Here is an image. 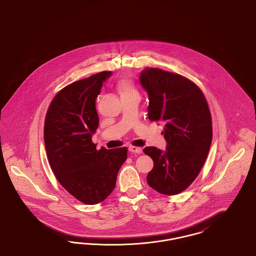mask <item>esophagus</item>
I'll return each instance as SVG.
<instances>
[{
    "instance_id": "esophagus-1",
    "label": "esophagus",
    "mask_w": 256,
    "mask_h": 256,
    "mask_svg": "<svg viewBox=\"0 0 256 256\" xmlns=\"http://www.w3.org/2000/svg\"><path fill=\"white\" fill-rule=\"evenodd\" d=\"M130 152H134V154H141L142 152V148H139V146H130Z\"/></svg>"
}]
</instances>
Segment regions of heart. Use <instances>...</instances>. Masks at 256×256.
Listing matches in <instances>:
<instances>
[{
    "mask_svg": "<svg viewBox=\"0 0 256 256\" xmlns=\"http://www.w3.org/2000/svg\"><path fill=\"white\" fill-rule=\"evenodd\" d=\"M117 89L121 97L130 95L132 93H137V90L134 87V84L128 80H121L117 84Z\"/></svg>",
    "mask_w": 256,
    "mask_h": 256,
    "instance_id": "1",
    "label": "heart"
}]
</instances>
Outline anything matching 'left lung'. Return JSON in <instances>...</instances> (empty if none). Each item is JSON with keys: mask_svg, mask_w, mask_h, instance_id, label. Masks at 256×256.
I'll list each match as a JSON object with an SVG mask.
<instances>
[{"mask_svg": "<svg viewBox=\"0 0 256 256\" xmlns=\"http://www.w3.org/2000/svg\"><path fill=\"white\" fill-rule=\"evenodd\" d=\"M140 82L148 94V119L165 124L162 134L167 141L164 152L156 146L143 150L154 160L146 182L160 194H180L198 176L211 145L206 98L189 78L158 68H145Z\"/></svg>", "mask_w": 256, "mask_h": 256, "instance_id": "8db88e82", "label": "left lung"}]
</instances>
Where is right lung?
Returning a JSON list of instances; mask_svg holds the SVG:
<instances>
[{
    "label": "right lung",
    "instance_id": "right-lung-1",
    "mask_svg": "<svg viewBox=\"0 0 256 256\" xmlns=\"http://www.w3.org/2000/svg\"><path fill=\"white\" fill-rule=\"evenodd\" d=\"M111 72L102 71L65 86L47 110L44 141L50 169L63 188L84 204H97L111 194L126 160L128 148H96V98Z\"/></svg>",
    "mask_w": 256,
    "mask_h": 256
}]
</instances>
